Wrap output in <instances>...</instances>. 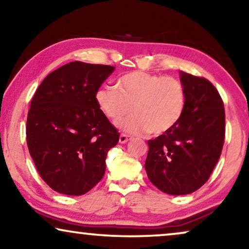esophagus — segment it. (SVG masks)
I'll use <instances>...</instances> for the list:
<instances>
[{
    "label": "esophagus",
    "mask_w": 249,
    "mask_h": 249,
    "mask_svg": "<svg viewBox=\"0 0 249 249\" xmlns=\"http://www.w3.org/2000/svg\"><path fill=\"white\" fill-rule=\"evenodd\" d=\"M129 141V136L125 135V134H121L120 135V138H119V142L120 144H125Z\"/></svg>",
    "instance_id": "esophagus-1"
}]
</instances>
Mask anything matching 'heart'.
I'll return each mask as SVG.
<instances>
[{
	"label": "heart",
	"mask_w": 249,
	"mask_h": 249,
	"mask_svg": "<svg viewBox=\"0 0 249 249\" xmlns=\"http://www.w3.org/2000/svg\"><path fill=\"white\" fill-rule=\"evenodd\" d=\"M95 98L98 107L112 121L134 112L119 124L124 130L162 135L180 121L187 94L183 84L175 77L132 71L118 80L117 87L100 88Z\"/></svg>",
	"instance_id": "1"
}]
</instances>
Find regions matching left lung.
Masks as SVG:
<instances>
[{
	"instance_id": "obj_1",
	"label": "left lung",
	"mask_w": 249,
	"mask_h": 249,
	"mask_svg": "<svg viewBox=\"0 0 249 249\" xmlns=\"http://www.w3.org/2000/svg\"><path fill=\"white\" fill-rule=\"evenodd\" d=\"M186 108L171 130L149 139L145 169L155 187L169 195L200 188L214 170L226 134L223 101L213 84L180 71Z\"/></svg>"
}]
</instances>
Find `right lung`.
Here are the masks:
<instances>
[{
	"label": "right lung",
	"instance_id": "obj_1",
	"mask_svg": "<svg viewBox=\"0 0 249 249\" xmlns=\"http://www.w3.org/2000/svg\"><path fill=\"white\" fill-rule=\"evenodd\" d=\"M113 70L74 61L51 72L34 95L27 145L40 178L57 193L84 195L103 178L120 134L95 96Z\"/></svg>",
	"mask_w": 249,
	"mask_h": 249
}]
</instances>
